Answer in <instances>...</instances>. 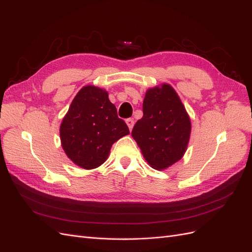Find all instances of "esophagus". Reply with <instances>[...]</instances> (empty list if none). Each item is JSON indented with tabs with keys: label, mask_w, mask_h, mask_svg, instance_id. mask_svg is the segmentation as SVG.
Segmentation results:
<instances>
[{
	"label": "esophagus",
	"mask_w": 252,
	"mask_h": 252,
	"mask_svg": "<svg viewBox=\"0 0 252 252\" xmlns=\"http://www.w3.org/2000/svg\"><path fill=\"white\" fill-rule=\"evenodd\" d=\"M126 124L128 125L129 130H131L132 127H133V125H134V121H133V119H127V120H126Z\"/></svg>",
	"instance_id": "esophagus-1"
}]
</instances>
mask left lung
Here are the masks:
<instances>
[{
	"label": "left lung",
	"instance_id": "obj_1",
	"mask_svg": "<svg viewBox=\"0 0 252 252\" xmlns=\"http://www.w3.org/2000/svg\"><path fill=\"white\" fill-rule=\"evenodd\" d=\"M191 124L174 89L164 84L149 89L143 102V118L131 131L145 159L162 170L184 156Z\"/></svg>",
	"mask_w": 252,
	"mask_h": 252
}]
</instances>
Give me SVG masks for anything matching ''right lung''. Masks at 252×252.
<instances>
[{"label":"right lung","instance_id":"right-lung-1","mask_svg":"<svg viewBox=\"0 0 252 252\" xmlns=\"http://www.w3.org/2000/svg\"><path fill=\"white\" fill-rule=\"evenodd\" d=\"M128 133V126L118 117L108 94L94 86L79 91L60 128L67 157L85 169L102 165L112 144Z\"/></svg>","mask_w":252,"mask_h":252}]
</instances>
